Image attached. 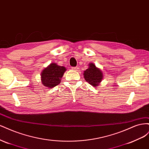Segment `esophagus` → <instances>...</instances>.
<instances>
[{
    "label": "esophagus",
    "instance_id": "esophagus-1",
    "mask_svg": "<svg viewBox=\"0 0 149 149\" xmlns=\"http://www.w3.org/2000/svg\"><path fill=\"white\" fill-rule=\"evenodd\" d=\"M78 69V67H73V68H72V70H74V71H77Z\"/></svg>",
    "mask_w": 149,
    "mask_h": 149
}]
</instances>
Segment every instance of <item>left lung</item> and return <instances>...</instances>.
<instances>
[{
    "mask_svg": "<svg viewBox=\"0 0 149 149\" xmlns=\"http://www.w3.org/2000/svg\"><path fill=\"white\" fill-rule=\"evenodd\" d=\"M83 76L89 84L97 88L103 79V73L101 70L96 67L94 63H90L88 65V68L84 71Z\"/></svg>",
    "mask_w": 149,
    "mask_h": 149,
    "instance_id": "1",
    "label": "left lung"
}]
</instances>
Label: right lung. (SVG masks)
Returning <instances> with one entry per match:
<instances>
[{"instance_id":"right-lung-1","label":"right lung","mask_w":149,"mask_h":149,"mask_svg":"<svg viewBox=\"0 0 149 149\" xmlns=\"http://www.w3.org/2000/svg\"><path fill=\"white\" fill-rule=\"evenodd\" d=\"M66 71V67L58 65L55 63H52L42 70L41 82L44 86L52 88L60 83V81Z\"/></svg>"}]
</instances>
